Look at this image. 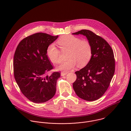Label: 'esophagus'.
<instances>
[{
    "mask_svg": "<svg viewBox=\"0 0 131 131\" xmlns=\"http://www.w3.org/2000/svg\"><path fill=\"white\" fill-rule=\"evenodd\" d=\"M68 71H62V72H61V76H65V75H66V74H67V73H68Z\"/></svg>",
    "mask_w": 131,
    "mask_h": 131,
    "instance_id": "esophagus-1",
    "label": "esophagus"
}]
</instances>
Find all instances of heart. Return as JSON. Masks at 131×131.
<instances>
[{"label": "heart", "mask_w": 131, "mask_h": 131, "mask_svg": "<svg viewBox=\"0 0 131 131\" xmlns=\"http://www.w3.org/2000/svg\"><path fill=\"white\" fill-rule=\"evenodd\" d=\"M62 52L68 51L67 61L62 62L58 69L68 71L77 65L79 67L86 65L92 55V47L88 40H81L80 38L72 35H65L57 41ZM60 51L54 44L50 45L47 49V57L51 62L58 64L61 62Z\"/></svg>", "instance_id": "1"}]
</instances>
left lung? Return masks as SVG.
Here are the masks:
<instances>
[{"label": "left lung", "mask_w": 131, "mask_h": 131, "mask_svg": "<svg viewBox=\"0 0 131 131\" xmlns=\"http://www.w3.org/2000/svg\"><path fill=\"white\" fill-rule=\"evenodd\" d=\"M72 34L86 36L92 47L90 62L75 72L77 79L73 83V90L84 100H97L104 94L114 76L115 60L113 50L104 39L91 30L82 29Z\"/></svg>", "instance_id": "1"}]
</instances>
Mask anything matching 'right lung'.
<instances>
[{"label": "right lung", "mask_w": 131, "mask_h": 131, "mask_svg": "<svg viewBox=\"0 0 131 131\" xmlns=\"http://www.w3.org/2000/svg\"><path fill=\"white\" fill-rule=\"evenodd\" d=\"M58 36L38 32L24 38L18 43L13 59L15 81L23 94L29 101L41 103L51 99L56 92L61 74L47 72L53 68L47 55L48 46Z\"/></svg>", "instance_id": "right-lung-1"}]
</instances>
